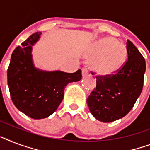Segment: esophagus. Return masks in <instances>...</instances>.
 Returning a JSON list of instances; mask_svg holds the SVG:
<instances>
[{"label":"esophagus","instance_id":"obj_1","mask_svg":"<svg viewBox=\"0 0 150 150\" xmlns=\"http://www.w3.org/2000/svg\"><path fill=\"white\" fill-rule=\"evenodd\" d=\"M81 74H82V75L83 76H86V75H88V69H87V68H83V69H81Z\"/></svg>","mask_w":150,"mask_h":150}]
</instances>
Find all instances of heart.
I'll use <instances>...</instances> for the list:
<instances>
[{
  "instance_id": "heart-1",
  "label": "heart",
  "mask_w": 150,
  "mask_h": 150,
  "mask_svg": "<svg viewBox=\"0 0 150 150\" xmlns=\"http://www.w3.org/2000/svg\"><path fill=\"white\" fill-rule=\"evenodd\" d=\"M88 57L94 60L96 71L102 74H112L119 70L125 63L126 49L113 38L97 41L90 50Z\"/></svg>"
}]
</instances>
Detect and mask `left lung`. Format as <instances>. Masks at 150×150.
I'll use <instances>...</instances> for the list:
<instances>
[{"mask_svg": "<svg viewBox=\"0 0 150 150\" xmlns=\"http://www.w3.org/2000/svg\"><path fill=\"white\" fill-rule=\"evenodd\" d=\"M126 51L128 60L119 70L112 74L96 75V86L87 98V104L98 121L111 122L124 117L141 94L146 62L129 40L126 42Z\"/></svg>", "mask_w": 150, "mask_h": 150, "instance_id": "8db88e82", "label": "left lung"}]
</instances>
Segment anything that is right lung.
<instances>
[{
    "mask_svg": "<svg viewBox=\"0 0 150 150\" xmlns=\"http://www.w3.org/2000/svg\"><path fill=\"white\" fill-rule=\"evenodd\" d=\"M36 32L18 46L12 53L8 69V84L11 100L18 110L35 119L54 113L70 82L81 80V71L74 73L47 72L35 69L31 60V46L38 40Z\"/></svg>",
    "mask_w": 150,
    "mask_h": 150,
    "instance_id": "1",
    "label": "right lung"
}]
</instances>
